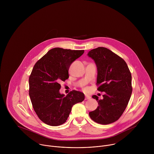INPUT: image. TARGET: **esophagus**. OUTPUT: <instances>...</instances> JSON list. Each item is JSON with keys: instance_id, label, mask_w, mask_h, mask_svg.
Segmentation results:
<instances>
[{"instance_id": "esophagus-1", "label": "esophagus", "mask_w": 154, "mask_h": 154, "mask_svg": "<svg viewBox=\"0 0 154 154\" xmlns=\"http://www.w3.org/2000/svg\"><path fill=\"white\" fill-rule=\"evenodd\" d=\"M91 99V97H90V96H87V95L85 96V100H89V99Z\"/></svg>"}]
</instances>
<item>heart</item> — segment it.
I'll return each mask as SVG.
<instances>
[{"label": "heart", "instance_id": "heart-1", "mask_svg": "<svg viewBox=\"0 0 154 154\" xmlns=\"http://www.w3.org/2000/svg\"><path fill=\"white\" fill-rule=\"evenodd\" d=\"M83 89H84L85 90H86H86H88V88H83Z\"/></svg>", "mask_w": 154, "mask_h": 154}]
</instances>
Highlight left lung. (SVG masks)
Masks as SVG:
<instances>
[{
  "mask_svg": "<svg viewBox=\"0 0 154 154\" xmlns=\"http://www.w3.org/2000/svg\"><path fill=\"white\" fill-rule=\"evenodd\" d=\"M96 64L97 90L105 92L103 99H98L99 106L89 113L94 122L102 125L113 123L121 116L132 92L131 75L125 61L107 48L99 47L88 54Z\"/></svg>",
  "mask_w": 154,
  "mask_h": 154,
  "instance_id": "1",
  "label": "left lung"
}]
</instances>
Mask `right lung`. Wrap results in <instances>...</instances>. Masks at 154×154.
Listing matches in <instances>:
<instances>
[{
  "instance_id": "obj_1",
  "label": "right lung",
  "mask_w": 154,
  "mask_h": 154,
  "mask_svg": "<svg viewBox=\"0 0 154 154\" xmlns=\"http://www.w3.org/2000/svg\"><path fill=\"white\" fill-rule=\"evenodd\" d=\"M84 53V50L55 48L51 49L35 64L29 77V96L37 116L51 126L64 124L72 107L85 99L83 93L72 90L66 96L61 94L60 82L69 78L71 63Z\"/></svg>"
}]
</instances>
